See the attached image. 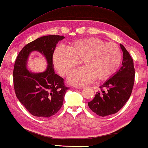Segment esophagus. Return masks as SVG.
<instances>
[{
  "mask_svg": "<svg viewBox=\"0 0 148 148\" xmlns=\"http://www.w3.org/2000/svg\"><path fill=\"white\" fill-rule=\"evenodd\" d=\"M75 88H77V89H78V90H81V89H83L84 87V86H76Z\"/></svg>",
  "mask_w": 148,
  "mask_h": 148,
  "instance_id": "34e87169",
  "label": "esophagus"
}]
</instances>
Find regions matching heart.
<instances>
[{
  "label": "heart",
  "instance_id": "heart-1",
  "mask_svg": "<svg viewBox=\"0 0 148 148\" xmlns=\"http://www.w3.org/2000/svg\"><path fill=\"white\" fill-rule=\"evenodd\" d=\"M81 60L83 67L75 69L68 76V81L74 85H85L95 77L99 81L111 77L121 64V53L116 44L92 37L75 40L67 48L60 46L53 55L54 65L62 76Z\"/></svg>",
  "mask_w": 148,
  "mask_h": 148
}]
</instances>
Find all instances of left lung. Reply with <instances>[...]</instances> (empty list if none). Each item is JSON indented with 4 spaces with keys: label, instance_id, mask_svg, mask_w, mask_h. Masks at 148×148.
<instances>
[{
    "label": "left lung",
    "instance_id": "1",
    "mask_svg": "<svg viewBox=\"0 0 148 148\" xmlns=\"http://www.w3.org/2000/svg\"><path fill=\"white\" fill-rule=\"evenodd\" d=\"M119 45L123 51L122 66L100 87L101 92H96L94 99L88 102L90 109L103 117L119 111L132 92L135 79L134 61L126 48L121 44ZM103 87L106 90H103Z\"/></svg>",
    "mask_w": 148,
    "mask_h": 148
}]
</instances>
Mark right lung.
<instances>
[{
    "instance_id": "obj_1",
    "label": "right lung",
    "mask_w": 148,
    "mask_h": 148,
    "mask_svg": "<svg viewBox=\"0 0 148 148\" xmlns=\"http://www.w3.org/2000/svg\"><path fill=\"white\" fill-rule=\"evenodd\" d=\"M64 36L50 35L33 40L22 49L16 59L13 83L16 95L31 114L40 118L55 115L63 105L66 87L64 79L55 73L53 55L56 46ZM38 51L46 58L45 71L35 73L26 68L27 58L32 51Z\"/></svg>"
}]
</instances>
